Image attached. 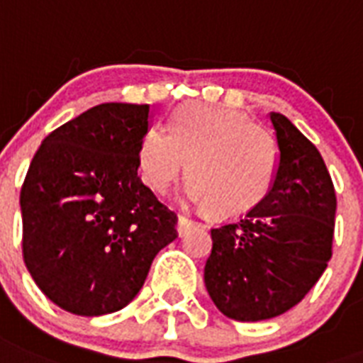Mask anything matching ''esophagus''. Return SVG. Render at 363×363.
<instances>
[{"instance_id":"34e87169","label":"esophagus","mask_w":363,"mask_h":363,"mask_svg":"<svg viewBox=\"0 0 363 363\" xmlns=\"http://www.w3.org/2000/svg\"><path fill=\"white\" fill-rule=\"evenodd\" d=\"M194 225H196V223L191 222L190 218H186V216L177 218V231H179V235H181V237H182V235H186V233L190 231Z\"/></svg>"}]
</instances>
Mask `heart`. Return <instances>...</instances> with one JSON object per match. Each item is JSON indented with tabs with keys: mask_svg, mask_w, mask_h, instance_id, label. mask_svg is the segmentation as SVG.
<instances>
[{
	"mask_svg": "<svg viewBox=\"0 0 363 363\" xmlns=\"http://www.w3.org/2000/svg\"><path fill=\"white\" fill-rule=\"evenodd\" d=\"M186 194L212 216L235 218L270 194L279 169L278 141L240 110L190 102L141 135L138 167L155 191H166L184 172Z\"/></svg>",
	"mask_w": 363,
	"mask_h": 363,
	"instance_id": "heart-1",
	"label": "heart"
}]
</instances>
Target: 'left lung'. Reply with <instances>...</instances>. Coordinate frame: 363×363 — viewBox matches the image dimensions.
Returning <instances> with one entry per match:
<instances>
[{
    "label": "left lung",
    "instance_id": "left-lung-1",
    "mask_svg": "<svg viewBox=\"0 0 363 363\" xmlns=\"http://www.w3.org/2000/svg\"><path fill=\"white\" fill-rule=\"evenodd\" d=\"M279 147L272 190L238 220L211 229L205 285L225 317L255 323L296 306L332 257L335 190L317 147L270 113Z\"/></svg>",
    "mask_w": 363,
    "mask_h": 363
}]
</instances>
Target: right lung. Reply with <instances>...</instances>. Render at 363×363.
<instances>
[{"mask_svg":"<svg viewBox=\"0 0 363 363\" xmlns=\"http://www.w3.org/2000/svg\"><path fill=\"white\" fill-rule=\"evenodd\" d=\"M149 104L106 102L44 138L20 191L23 263L65 311L96 317L130 304L177 214L138 175Z\"/></svg>","mask_w":363,"mask_h":363,"instance_id":"obj_1","label":"right lung"}]
</instances>
